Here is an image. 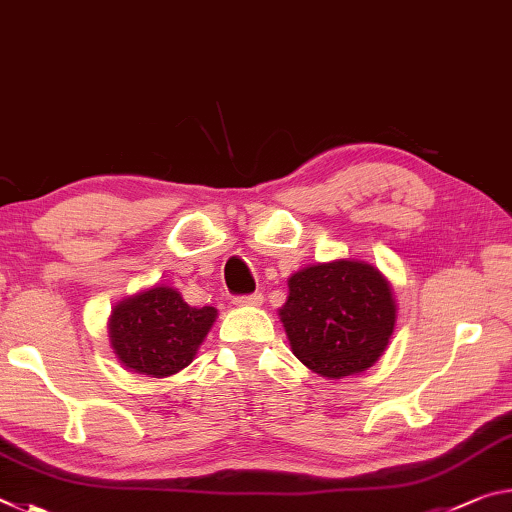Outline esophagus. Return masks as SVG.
Masks as SVG:
<instances>
[{
	"instance_id": "esophagus-1",
	"label": "esophagus",
	"mask_w": 512,
	"mask_h": 512,
	"mask_svg": "<svg viewBox=\"0 0 512 512\" xmlns=\"http://www.w3.org/2000/svg\"><path fill=\"white\" fill-rule=\"evenodd\" d=\"M236 306H261L263 304V292H251V295H238L233 297Z\"/></svg>"
}]
</instances>
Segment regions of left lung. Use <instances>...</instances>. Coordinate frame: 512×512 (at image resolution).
<instances>
[{
	"mask_svg": "<svg viewBox=\"0 0 512 512\" xmlns=\"http://www.w3.org/2000/svg\"><path fill=\"white\" fill-rule=\"evenodd\" d=\"M281 308L292 354L329 379L372 367L388 347L397 306L388 281L363 261L317 263L290 276Z\"/></svg>",
	"mask_w": 512,
	"mask_h": 512,
	"instance_id": "left-lung-1",
	"label": "left lung"
}]
</instances>
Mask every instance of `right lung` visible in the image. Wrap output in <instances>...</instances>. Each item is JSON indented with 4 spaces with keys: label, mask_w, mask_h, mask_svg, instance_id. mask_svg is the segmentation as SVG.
Here are the masks:
<instances>
[{
    "label": "right lung",
    "mask_w": 512,
    "mask_h": 512,
    "mask_svg": "<svg viewBox=\"0 0 512 512\" xmlns=\"http://www.w3.org/2000/svg\"><path fill=\"white\" fill-rule=\"evenodd\" d=\"M215 315L213 306H190L177 290L158 286L115 306L111 345L129 370L163 379L192 363Z\"/></svg>",
    "instance_id": "obj_1"
}]
</instances>
